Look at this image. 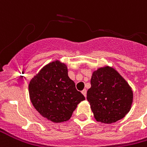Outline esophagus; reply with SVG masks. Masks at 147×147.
<instances>
[{
  "label": "esophagus",
  "instance_id": "obj_1",
  "mask_svg": "<svg viewBox=\"0 0 147 147\" xmlns=\"http://www.w3.org/2000/svg\"><path fill=\"white\" fill-rule=\"evenodd\" d=\"M82 93L83 94L84 96H85V97H86V94H87V90H86V88H85V89H83V90L82 91Z\"/></svg>",
  "mask_w": 147,
  "mask_h": 147
}]
</instances>
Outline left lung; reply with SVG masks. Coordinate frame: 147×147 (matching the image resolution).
Returning <instances> with one entry per match:
<instances>
[{"label": "left lung", "mask_w": 147, "mask_h": 147, "mask_svg": "<svg viewBox=\"0 0 147 147\" xmlns=\"http://www.w3.org/2000/svg\"><path fill=\"white\" fill-rule=\"evenodd\" d=\"M133 99L132 88L116 69L104 66L92 72L87 100L96 121L110 124L123 119Z\"/></svg>", "instance_id": "1"}]
</instances>
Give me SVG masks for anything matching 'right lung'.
Listing matches in <instances>:
<instances>
[{
  "mask_svg": "<svg viewBox=\"0 0 147 147\" xmlns=\"http://www.w3.org/2000/svg\"><path fill=\"white\" fill-rule=\"evenodd\" d=\"M28 92L35 109L53 123L69 120L78 104L85 100L68 76L67 65L59 60L47 64L31 78Z\"/></svg>",
  "mask_w": 147,
  "mask_h": 147,
  "instance_id": "add662e5",
  "label": "right lung"
}]
</instances>
